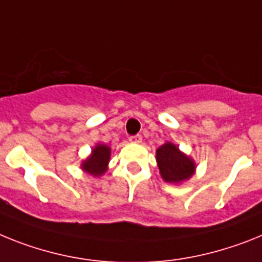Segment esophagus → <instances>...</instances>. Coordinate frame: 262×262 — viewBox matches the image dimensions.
Instances as JSON below:
<instances>
[{
	"label": "esophagus",
	"mask_w": 262,
	"mask_h": 262,
	"mask_svg": "<svg viewBox=\"0 0 262 262\" xmlns=\"http://www.w3.org/2000/svg\"><path fill=\"white\" fill-rule=\"evenodd\" d=\"M129 141H130L132 144H141V142H142V137H141L140 134H137V136H132V137H129Z\"/></svg>",
	"instance_id": "obj_1"
}]
</instances>
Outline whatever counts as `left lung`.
Returning <instances> with one entry per match:
<instances>
[{"instance_id":"1","label":"left lung","mask_w":262,"mask_h":262,"mask_svg":"<svg viewBox=\"0 0 262 262\" xmlns=\"http://www.w3.org/2000/svg\"><path fill=\"white\" fill-rule=\"evenodd\" d=\"M156 159L162 179L172 185H181L188 181L196 171L194 159L181 151V149L170 141L157 149Z\"/></svg>"}]
</instances>
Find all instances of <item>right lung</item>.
<instances>
[{"label":"right lung","mask_w":262,"mask_h":262,"mask_svg":"<svg viewBox=\"0 0 262 262\" xmlns=\"http://www.w3.org/2000/svg\"><path fill=\"white\" fill-rule=\"evenodd\" d=\"M111 161V147L105 144H96L90 156L81 161L80 169L92 177H101L108 170Z\"/></svg>","instance_id":"obj_1"}]
</instances>
